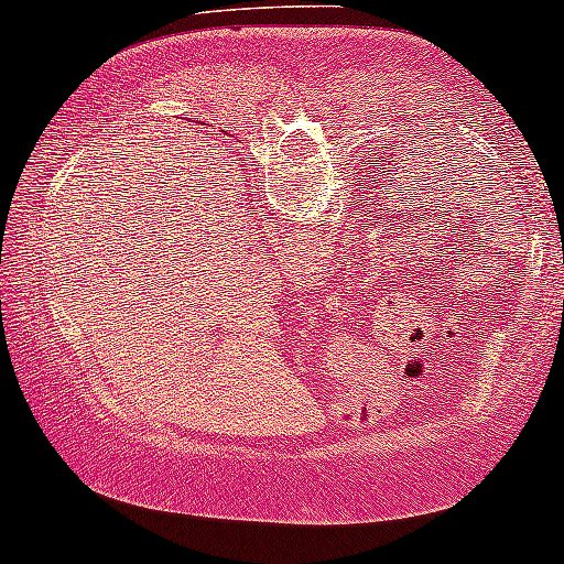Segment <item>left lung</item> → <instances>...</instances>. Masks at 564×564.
Returning <instances> with one entry per match:
<instances>
[{
	"label": "left lung",
	"instance_id": "left-lung-1",
	"mask_svg": "<svg viewBox=\"0 0 564 564\" xmlns=\"http://www.w3.org/2000/svg\"><path fill=\"white\" fill-rule=\"evenodd\" d=\"M378 219H380V216H378ZM378 227H380V224H378ZM409 229H413V227H409ZM438 229V227H436ZM458 231H462V229H458ZM401 234H403V227H401ZM376 237H378V241L380 239H391L393 237V224H391V229H388V234H386V229L383 231H380V234H376ZM380 245H386L388 247V241H380ZM474 245H476V239H474ZM383 247V249H386ZM471 247V245H469ZM372 249H376V247H372ZM476 252H479V249H476Z\"/></svg>",
	"mask_w": 564,
	"mask_h": 564
}]
</instances>
